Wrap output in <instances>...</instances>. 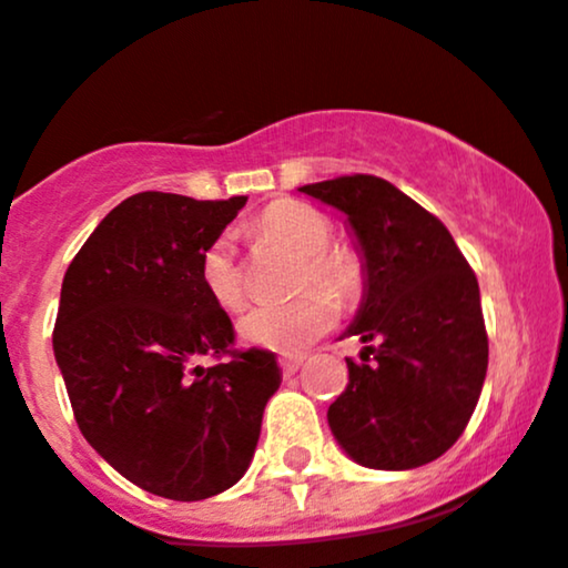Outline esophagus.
Wrapping results in <instances>:
<instances>
[{"instance_id": "1", "label": "esophagus", "mask_w": 568, "mask_h": 568, "mask_svg": "<svg viewBox=\"0 0 568 568\" xmlns=\"http://www.w3.org/2000/svg\"><path fill=\"white\" fill-rule=\"evenodd\" d=\"M278 365H282L284 375H295L297 369L303 367V356H282V359H278Z\"/></svg>"}]
</instances>
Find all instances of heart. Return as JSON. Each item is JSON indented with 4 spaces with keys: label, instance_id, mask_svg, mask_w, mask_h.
Wrapping results in <instances>:
<instances>
[{
    "label": "heart",
    "instance_id": "1",
    "mask_svg": "<svg viewBox=\"0 0 568 568\" xmlns=\"http://www.w3.org/2000/svg\"><path fill=\"white\" fill-rule=\"evenodd\" d=\"M260 233L273 244L284 246L295 257H303L295 290L322 285L331 295H354L359 273L346 252L329 250L333 225L318 209L308 203L282 201L273 203L260 216ZM201 282L209 297L225 311L241 308L244 284L235 265V246L231 235H220L201 254ZM308 290V288H307ZM322 291H310L284 305H254L239 318V337L246 346L265 348L276 354H301L311 343L318 341L337 318V305Z\"/></svg>",
    "mask_w": 568,
    "mask_h": 568
}]
</instances>
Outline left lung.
I'll return each mask as SVG.
<instances>
[{
    "label": "left lung",
    "instance_id": "left-lung-1",
    "mask_svg": "<svg viewBox=\"0 0 568 568\" xmlns=\"http://www.w3.org/2000/svg\"><path fill=\"white\" fill-rule=\"evenodd\" d=\"M346 216L362 260V303L341 337L348 386L327 422L348 458L369 469H416L462 437L480 399L488 337L480 286L448 227L403 190L354 174L303 184Z\"/></svg>",
    "mask_w": 568,
    "mask_h": 568
}]
</instances>
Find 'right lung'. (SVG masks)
Instances as JSON below:
<instances>
[{"mask_svg":"<svg viewBox=\"0 0 568 568\" xmlns=\"http://www.w3.org/2000/svg\"><path fill=\"white\" fill-rule=\"evenodd\" d=\"M246 195L136 193L82 244L61 284L53 354L82 437L133 486L174 501L222 494L250 469L276 354L233 352L201 254ZM229 354L203 368L200 356Z\"/></svg>","mask_w":568,"mask_h":568,"instance_id":"add662e5","label":"right lung"}]
</instances>
